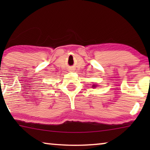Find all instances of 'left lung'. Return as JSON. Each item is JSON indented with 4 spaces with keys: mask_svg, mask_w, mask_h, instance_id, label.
<instances>
[{
    "mask_svg": "<svg viewBox=\"0 0 150 150\" xmlns=\"http://www.w3.org/2000/svg\"><path fill=\"white\" fill-rule=\"evenodd\" d=\"M96 86H97V85H92V87H96Z\"/></svg>",
    "mask_w": 150,
    "mask_h": 150,
    "instance_id": "8db88e82",
    "label": "left lung"
}]
</instances>
